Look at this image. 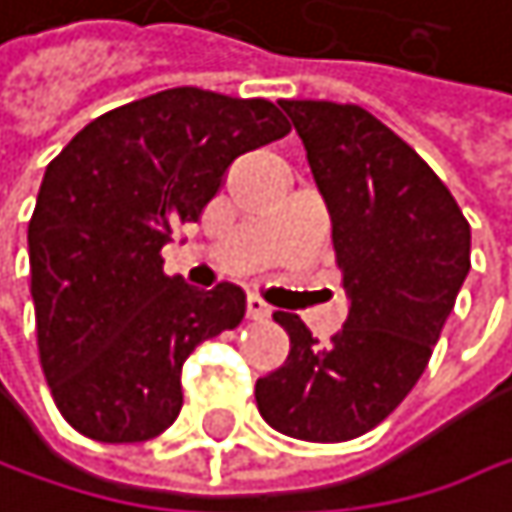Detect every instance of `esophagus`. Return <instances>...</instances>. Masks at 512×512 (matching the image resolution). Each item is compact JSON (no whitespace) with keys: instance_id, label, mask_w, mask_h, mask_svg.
Here are the masks:
<instances>
[{"instance_id":"obj_1","label":"esophagus","mask_w":512,"mask_h":512,"mask_svg":"<svg viewBox=\"0 0 512 512\" xmlns=\"http://www.w3.org/2000/svg\"><path fill=\"white\" fill-rule=\"evenodd\" d=\"M245 315H248L251 321H264V318H270V306H267L261 297H248V300H245Z\"/></svg>"}]
</instances>
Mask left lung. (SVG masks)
I'll return each instance as SVG.
<instances>
[{
    "instance_id": "left-lung-1",
    "label": "left lung",
    "mask_w": 512,
    "mask_h": 512,
    "mask_svg": "<svg viewBox=\"0 0 512 512\" xmlns=\"http://www.w3.org/2000/svg\"><path fill=\"white\" fill-rule=\"evenodd\" d=\"M333 224L348 321L318 345L276 312L288 360L258 378L261 417L282 435L351 441L414 390L471 270V227L435 170L357 104L282 98Z\"/></svg>"
}]
</instances>
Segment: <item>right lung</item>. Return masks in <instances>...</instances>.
<instances>
[{
  "mask_svg": "<svg viewBox=\"0 0 512 512\" xmlns=\"http://www.w3.org/2000/svg\"><path fill=\"white\" fill-rule=\"evenodd\" d=\"M291 131L267 98L176 86L92 119L44 170L29 221L41 369L86 438L137 444L182 408V363L245 315L242 288L164 276L173 227L197 221L242 152Z\"/></svg>",
  "mask_w": 512,
  "mask_h": 512,
  "instance_id": "1",
  "label": "right lung"
}]
</instances>
